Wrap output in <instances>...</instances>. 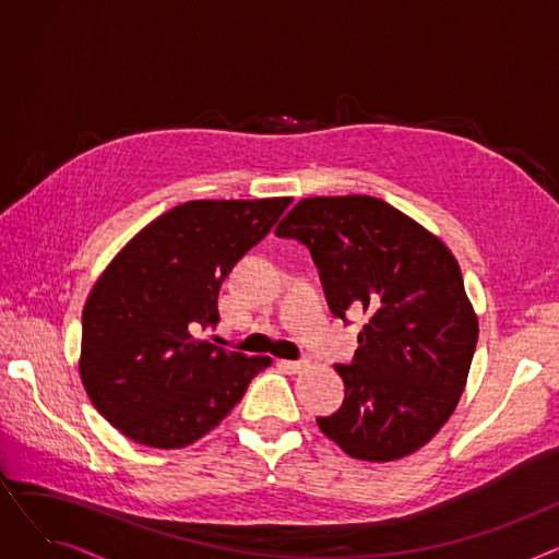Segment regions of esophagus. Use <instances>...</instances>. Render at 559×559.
<instances>
[{
    "label": "esophagus",
    "instance_id": "esophagus-1",
    "mask_svg": "<svg viewBox=\"0 0 559 559\" xmlns=\"http://www.w3.org/2000/svg\"><path fill=\"white\" fill-rule=\"evenodd\" d=\"M281 367L289 369L292 373H301V371L310 369V362H308V360H283V362H281Z\"/></svg>",
    "mask_w": 559,
    "mask_h": 559
}]
</instances>
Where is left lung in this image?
<instances>
[{
  "instance_id": "obj_1",
  "label": "left lung",
  "mask_w": 559,
  "mask_h": 559,
  "mask_svg": "<svg viewBox=\"0 0 559 559\" xmlns=\"http://www.w3.org/2000/svg\"><path fill=\"white\" fill-rule=\"evenodd\" d=\"M276 235L310 249L335 317H369L354 360L335 365L344 401L317 417L321 432L356 460L415 453L453 415L478 342L457 260L415 219L362 194L304 199Z\"/></svg>"
}]
</instances>
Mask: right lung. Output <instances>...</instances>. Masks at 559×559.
<instances>
[{
    "instance_id": "1",
    "label": "right lung",
    "mask_w": 559,
    "mask_h": 559,
    "mask_svg": "<svg viewBox=\"0 0 559 559\" xmlns=\"http://www.w3.org/2000/svg\"><path fill=\"white\" fill-rule=\"evenodd\" d=\"M292 199L188 201L112 258L81 317V380L99 415L133 442L183 449L240 403L272 358L197 333L215 329L228 272Z\"/></svg>"
}]
</instances>
